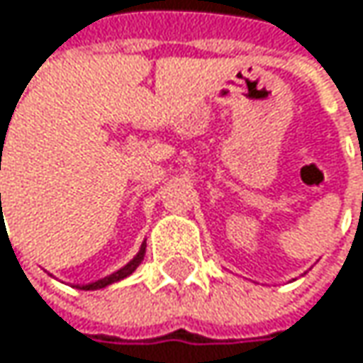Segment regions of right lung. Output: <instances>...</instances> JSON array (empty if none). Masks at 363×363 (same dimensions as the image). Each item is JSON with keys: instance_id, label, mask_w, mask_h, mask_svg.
<instances>
[{"instance_id": "obj_1", "label": "right lung", "mask_w": 363, "mask_h": 363, "mask_svg": "<svg viewBox=\"0 0 363 363\" xmlns=\"http://www.w3.org/2000/svg\"><path fill=\"white\" fill-rule=\"evenodd\" d=\"M1 140H6V136H1ZM145 250H147V244H143V246H140V250H138V254H136V256H134L125 267H121L119 271L111 273V275L103 277V279H99V281H92V284H86V286H75V288H79V290H101V288H107V286H111V284H115V281H119V279H123V277L132 275V273L136 271V267L143 262V258H145Z\"/></svg>"}]
</instances>
